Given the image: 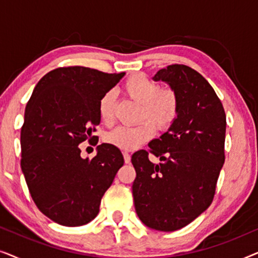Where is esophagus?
I'll list each match as a JSON object with an SVG mask.
<instances>
[{"instance_id":"esophagus-1","label":"esophagus","mask_w":258,"mask_h":258,"mask_svg":"<svg viewBox=\"0 0 258 258\" xmlns=\"http://www.w3.org/2000/svg\"><path fill=\"white\" fill-rule=\"evenodd\" d=\"M123 157H124V162H125V163L129 164L130 161H132V156H130V154L126 153V151H124V153H123Z\"/></svg>"}]
</instances>
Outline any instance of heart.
Here are the masks:
<instances>
[{"label":"heart","instance_id":"obj_1","mask_svg":"<svg viewBox=\"0 0 258 258\" xmlns=\"http://www.w3.org/2000/svg\"><path fill=\"white\" fill-rule=\"evenodd\" d=\"M124 90L132 100L142 104L140 118H149L157 128H169L177 117V95L172 90H160L156 83L142 74L129 77L124 83ZM98 111L105 124L112 122L115 111L114 91L109 90L101 97ZM152 123L146 121L134 126H117L105 135V141L121 150H135L153 137L155 128Z\"/></svg>","mask_w":258,"mask_h":258}]
</instances>
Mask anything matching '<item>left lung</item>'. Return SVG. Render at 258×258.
<instances>
[{"instance_id":"obj_1","label":"left lung","mask_w":258,"mask_h":258,"mask_svg":"<svg viewBox=\"0 0 258 258\" xmlns=\"http://www.w3.org/2000/svg\"><path fill=\"white\" fill-rule=\"evenodd\" d=\"M154 81L167 83L178 97V114L168 132L150 141V153L136 151L133 196L137 216L148 228L178 230L213 202L224 163L225 112L204 77L183 64L158 70Z\"/></svg>"}]
</instances>
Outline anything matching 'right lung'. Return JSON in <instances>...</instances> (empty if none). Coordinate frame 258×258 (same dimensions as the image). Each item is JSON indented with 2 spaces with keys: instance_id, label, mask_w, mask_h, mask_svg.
I'll return each instance as SVG.
<instances>
[{
  "instance_id": "add662e5",
  "label": "right lung",
  "mask_w": 258,
  "mask_h": 258,
  "mask_svg": "<svg viewBox=\"0 0 258 258\" xmlns=\"http://www.w3.org/2000/svg\"><path fill=\"white\" fill-rule=\"evenodd\" d=\"M86 67L51 70L38 81L24 111L21 168L42 214L64 227L89 223L102 196L124 163L118 148L97 146L93 160L81 157L80 143L94 136L101 97L124 76Z\"/></svg>"
}]
</instances>
